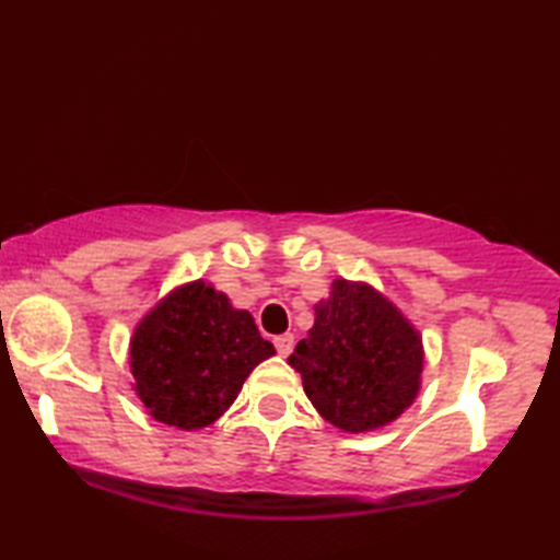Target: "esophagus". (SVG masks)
Returning a JSON list of instances; mask_svg holds the SVG:
<instances>
[{"instance_id":"esophagus-1","label":"esophagus","mask_w":560,"mask_h":560,"mask_svg":"<svg viewBox=\"0 0 560 560\" xmlns=\"http://www.w3.org/2000/svg\"><path fill=\"white\" fill-rule=\"evenodd\" d=\"M273 347H277V351L281 355H289L291 349H293V335H291V331H287V335L273 337Z\"/></svg>"}]
</instances>
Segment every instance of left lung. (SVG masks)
<instances>
[{"mask_svg": "<svg viewBox=\"0 0 560 560\" xmlns=\"http://www.w3.org/2000/svg\"><path fill=\"white\" fill-rule=\"evenodd\" d=\"M289 363L315 409L341 431L387 425L413 401L423 349L416 329L365 283L335 281L315 305V325Z\"/></svg>", "mask_w": 560, "mask_h": 560, "instance_id": "obj_1", "label": "left lung"}]
</instances>
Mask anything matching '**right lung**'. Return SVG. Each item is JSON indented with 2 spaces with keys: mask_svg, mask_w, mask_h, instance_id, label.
<instances>
[{
  "mask_svg": "<svg viewBox=\"0 0 560 560\" xmlns=\"http://www.w3.org/2000/svg\"><path fill=\"white\" fill-rule=\"evenodd\" d=\"M273 355L255 319L205 281L189 283L144 317L132 339L137 395L153 419L205 428L235 401L253 368Z\"/></svg>",
  "mask_w": 560,
  "mask_h": 560,
  "instance_id": "obj_1",
  "label": "right lung"
}]
</instances>
